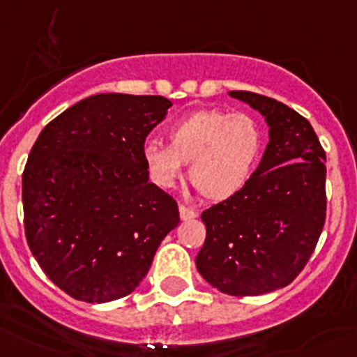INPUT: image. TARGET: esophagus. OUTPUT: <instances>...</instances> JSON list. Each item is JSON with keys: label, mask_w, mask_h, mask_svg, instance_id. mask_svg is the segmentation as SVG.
<instances>
[{"label": "esophagus", "mask_w": 357, "mask_h": 357, "mask_svg": "<svg viewBox=\"0 0 357 357\" xmlns=\"http://www.w3.org/2000/svg\"><path fill=\"white\" fill-rule=\"evenodd\" d=\"M178 212H181V219L182 220H192L196 215H198V213H196L195 210L188 208V206H185V205L178 206Z\"/></svg>", "instance_id": "esophagus-1"}]
</instances>
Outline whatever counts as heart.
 Segmentation results:
<instances>
[{
	"label": "heart",
	"mask_w": 357,
	"mask_h": 357,
	"mask_svg": "<svg viewBox=\"0 0 357 357\" xmlns=\"http://www.w3.org/2000/svg\"><path fill=\"white\" fill-rule=\"evenodd\" d=\"M168 145L149 142L144 162L151 181L161 189H172L189 162V181L203 198L224 202L238 195L259 162L263 130L243 112L203 108L173 122Z\"/></svg>",
	"instance_id": "heart-1"
}]
</instances>
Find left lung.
I'll list each match as a JSON object with an SVG mask.
<instances>
[{"instance_id": "8db88e82", "label": "left lung", "mask_w": 357, "mask_h": 357, "mask_svg": "<svg viewBox=\"0 0 357 357\" xmlns=\"http://www.w3.org/2000/svg\"><path fill=\"white\" fill-rule=\"evenodd\" d=\"M229 96L259 112L268 142L249 184L202 213L196 268L231 296L286 287L314 252L326 220V154L314 128L287 105L249 91Z\"/></svg>"}]
</instances>
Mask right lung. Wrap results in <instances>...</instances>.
Segmentation results:
<instances>
[{
  "label": "right lung",
  "instance_id": "right-lung-1",
  "mask_svg": "<svg viewBox=\"0 0 357 357\" xmlns=\"http://www.w3.org/2000/svg\"><path fill=\"white\" fill-rule=\"evenodd\" d=\"M162 96L94 94L43 128L22 173L24 229L47 277L71 298L107 303L133 293L159 243L181 222L149 182L147 135Z\"/></svg>",
  "mask_w": 357,
  "mask_h": 357
}]
</instances>
